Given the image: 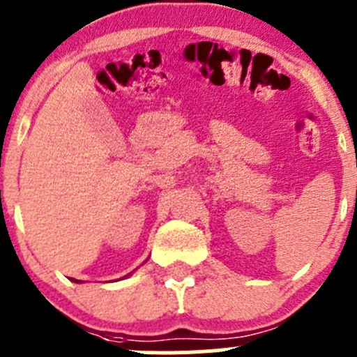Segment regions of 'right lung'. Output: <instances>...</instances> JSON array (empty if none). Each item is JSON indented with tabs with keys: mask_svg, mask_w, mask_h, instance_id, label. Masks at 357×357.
<instances>
[{
	"mask_svg": "<svg viewBox=\"0 0 357 357\" xmlns=\"http://www.w3.org/2000/svg\"><path fill=\"white\" fill-rule=\"evenodd\" d=\"M74 282H75V280H74Z\"/></svg>",
	"mask_w": 357,
	"mask_h": 357,
	"instance_id": "1",
	"label": "right lung"
}]
</instances>
